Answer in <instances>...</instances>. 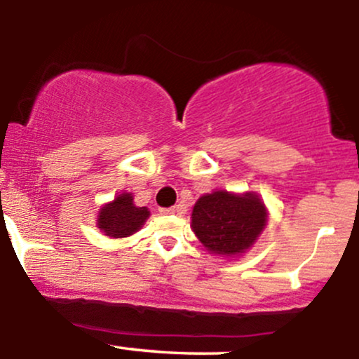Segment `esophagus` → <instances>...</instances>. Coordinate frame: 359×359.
I'll return each mask as SVG.
<instances>
[{
    "label": "esophagus",
    "mask_w": 359,
    "mask_h": 359,
    "mask_svg": "<svg viewBox=\"0 0 359 359\" xmlns=\"http://www.w3.org/2000/svg\"><path fill=\"white\" fill-rule=\"evenodd\" d=\"M160 212H162V214H179L180 212V208H179V205H172V208L160 209Z\"/></svg>",
    "instance_id": "esophagus-1"
}]
</instances>
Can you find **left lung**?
<instances>
[{"instance_id":"obj_1","label":"left lung","mask_w":359,"mask_h":359,"mask_svg":"<svg viewBox=\"0 0 359 359\" xmlns=\"http://www.w3.org/2000/svg\"><path fill=\"white\" fill-rule=\"evenodd\" d=\"M265 205L255 194L234 196L217 191L194 205L192 231L211 253L241 255L265 228Z\"/></svg>"}]
</instances>
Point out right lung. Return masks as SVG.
Wrapping results in <instances>:
<instances>
[{
	"mask_svg": "<svg viewBox=\"0 0 359 359\" xmlns=\"http://www.w3.org/2000/svg\"><path fill=\"white\" fill-rule=\"evenodd\" d=\"M150 216L147 208H137L133 204L131 194H119L111 204L101 209L97 217V226L106 233V236L125 238L137 233Z\"/></svg>",
	"mask_w": 359,
	"mask_h": 359,
	"instance_id": "add662e5",
	"label": "right lung"
}]
</instances>
